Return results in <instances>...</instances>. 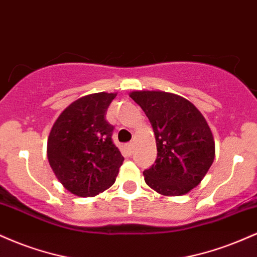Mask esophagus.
<instances>
[{"instance_id": "1", "label": "esophagus", "mask_w": 257, "mask_h": 257, "mask_svg": "<svg viewBox=\"0 0 257 257\" xmlns=\"http://www.w3.org/2000/svg\"><path fill=\"white\" fill-rule=\"evenodd\" d=\"M125 150L128 152L129 156H132L134 153V143H128L125 144Z\"/></svg>"}]
</instances>
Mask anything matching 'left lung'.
<instances>
[{"instance_id": "8db88e82", "label": "left lung", "mask_w": 257, "mask_h": 257, "mask_svg": "<svg viewBox=\"0 0 257 257\" xmlns=\"http://www.w3.org/2000/svg\"><path fill=\"white\" fill-rule=\"evenodd\" d=\"M131 98L151 122L157 158L144 172L145 182L164 196L190 192L215 157V143L203 114L192 102L166 91H133Z\"/></svg>"}]
</instances>
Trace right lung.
<instances>
[{
    "label": "right lung",
    "mask_w": 257,
    "mask_h": 257,
    "mask_svg": "<svg viewBox=\"0 0 257 257\" xmlns=\"http://www.w3.org/2000/svg\"><path fill=\"white\" fill-rule=\"evenodd\" d=\"M114 93L76 100L55 120L47 145L49 164L67 191L93 197L114 184L123 156L112 141L113 125L105 119Z\"/></svg>",
    "instance_id": "right-lung-1"
}]
</instances>
